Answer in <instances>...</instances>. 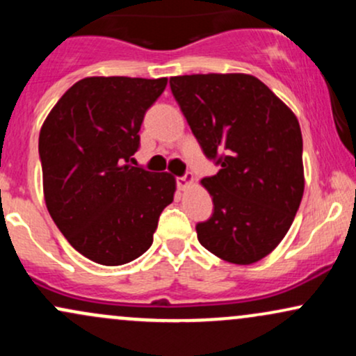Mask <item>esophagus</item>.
<instances>
[{"label":"esophagus","mask_w":356,"mask_h":356,"mask_svg":"<svg viewBox=\"0 0 356 356\" xmlns=\"http://www.w3.org/2000/svg\"><path fill=\"white\" fill-rule=\"evenodd\" d=\"M194 184V177L192 175H184V177H177V187L181 191H186L187 187H191Z\"/></svg>","instance_id":"obj_1"}]
</instances>
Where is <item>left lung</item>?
<instances>
[{
  "label": "left lung",
  "instance_id": "1",
  "mask_svg": "<svg viewBox=\"0 0 356 356\" xmlns=\"http://www.w3.org/2000/svg\"><path fill=\"white\" fill-rule=\"evenodd\" d=\"M170 90L219 172L202 179L214 212L195 226L207 251L234 264L263 259L283 241L305 191L298 118L246 73L170 79Z\"/></svg>",
  "mask_w": 356,
  "mask_h": 356
}]
</instances>
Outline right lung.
I'll return each mask as SVG.
<instances>
[{
  "mask_svg": "<svg viewBox=\"0 0 356 356\" xmlns=\"http://www.w3.org/2000/svg\"><path fill=\"white\" fill-rule=\"evenodd\" d=\"M167 79L87 76L63 93L40 130L47 209L80 254L120 266L152 246L175 179L130 165L147 108Z\"/></svg>",
  "mask_w": 356,
  "mask_h": 356,
  "instance_id": "right-lung-1",
  "label": "right lung"
}]
</instances>
